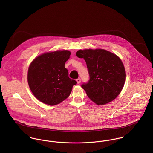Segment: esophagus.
Returning <instances> with one entry per match:
<instances>
[{
    "label": "esophagus",
    "instance_id": "obj_1",
    "mask_svg": "<svg viewBox=\"0 0 153 153\" xmlns=\"http://www.w3.org/2000/svg\"><path fill=\"white\" fill-rule=\"evenodd\" d=\"M81 78H78V79H76V82H77V83L78 84H80L81 83Z\"/></svg>",
    "mask_w": 153,
    "mask_h": 153
}]
</instances>
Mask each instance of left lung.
<instances>
[{
	"instance_id": "1",
	"label": "left lung",
	"mask_w": 153,
	"mask_h": 153,
	"mask_svg": "<svg viewBox=\"0 0 153 153\" xmlns=\"http://www.w3.org/2000/svg\"><path fill=\"white\" fill-rule=\"evenodd\" d=\"M76 56L86 62L89 79L82 84L88 97L97 105H104L121 92L126 80L124 65L118 56L104 49L79 50Z\"/></svg>"
}]
</instances>
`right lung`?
<instances>
[{
	"label": "right lung",
	"mask_w": 153,
	"mask_h": 153,
	"mask_svg": "<svg viewBox=\"0 0 153 153\" xmlns=\"http://www.w3.org/2000/svg\"><path fill=\"white\" fill-rule=\"evenodd\" d=\"M68 51L45 53L36 58L28 69L27 81L35 97L44 104L55 105L67 98L77 82L69 78L66 62Z\"/></svg>",
	"instance_id": "obj_1"
}]
</instances>
